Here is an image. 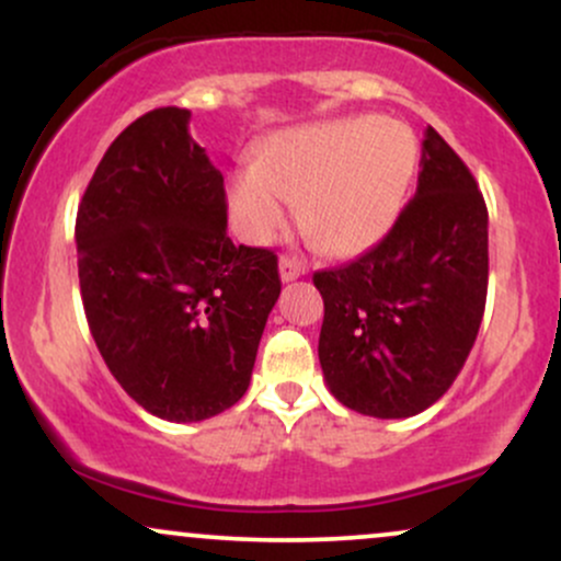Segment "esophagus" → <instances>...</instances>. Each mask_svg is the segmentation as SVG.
<instances>
[{
	"label": "esophagus",
	"mask_w": 561,
	"mask_h": 561,
	"mask_svg": "<svg viewBox=\"0 0 561 561\" xmlns=\"http://www.w3.org/2000/svg\"><path fill=\"white\" fill-rule=\"evenodd\" d=\"M302 274V266L295 259H289V255H282L279 259V276L282 282H293L298 279V276Z\"/></svg>",
	"instance_id": "obj_1"
}]
</instances>
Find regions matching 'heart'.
Returning <instances> with one entry per match:
<instances>
[{"label": "heart", "instance_id": "obj_1", "mask_svg": "<svg viewBox=\"0 0 561 561\" xmlns=\"http://www.w3.org/2000/svg\"><path fill=\"white\" fill-rule=\"evenodd\" d=\"M420 165V141L379 115L287 128L259 147L253 165L229 179L227 205L250 242L285 229L298 203L300 229L330 255L377 244L401 216Z\"/></svg>", "mask_w": 561, "mask_h": 561}]
</instances>
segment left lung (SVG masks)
<instances>
[{
  "label": "left lung",
  "mask_w": 561,
  "mask_h": 561,
  "mask_svg": "<svg viewBox=\"0 0 561 561\" xmlns=\"http://www.w3.org/2000/svg\"><path fill=\"white\" fill-rule=\"evenodd\" d=\"M416 195L375 248L313 274L324 298L319 362L358 414L405 420L454 385L488 295V208L465 160L424 131Z\"/></svg>",
  "instance_id": "1"
}]
</instances>
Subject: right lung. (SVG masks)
Wrapping results in <instances>:
<instances>
[{"instance_id": "obj_1", "label": "right lung", "mask_w": 561, "mask_h": 561, "mask_svg": "<svg viewBox=\"0 0 561 561\" xmlns=\"http://www.w3.org/2000/svg\"><path fill=\"white\" fill-rule=\"evenodd\" d=\"M89 330L141 409L203 422L244 396L279 266L227 234L221 171L190 137V111L158 107L126 126L76 216Z\"/></svg>"}]
</instances>
